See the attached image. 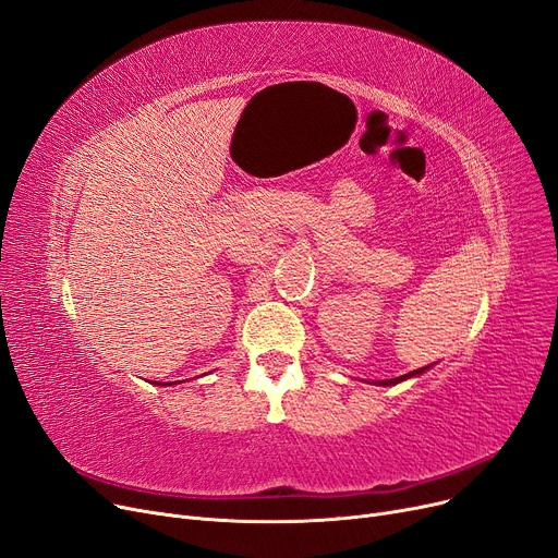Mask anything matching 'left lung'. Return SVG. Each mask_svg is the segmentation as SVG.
<instances>
[{
	"label": "left lung",
	"mask_w": 558,
	"mask_h": 558,
	"mask_svg": "<svg viewBox=\"0 0 558 558\" xmlns=\"http://www.w3.org/2000/svg\"><path fill=\"white\" fill-rule=\"evenodd\" d=\"M423 371H427V366H423V368H418V371H412V373H407V375H400V377H393V379H385V383H379V385H385V387H389V385H398V383H402V379L412 377V375H418V373H423Z\"/></svg>",
	"instance_id": "obj_1"
}]
</instances>
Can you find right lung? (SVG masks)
I'll return each instance as SVG.
<instances>
[{
  "instance_id": "1",
  "label": "right lung",
  "mask_w": 558,
  "mask_h": 558,
  "mask_svg": "<svg viewBox=\"0 0 558 558\" xmlns=\"http://www.w3.org/2000/svg\"><path fill=\"white\" fill-rule=\"evenodd\" d=\"M167 385H169V383H167Z\"/></svg>"
}]
</instances>
